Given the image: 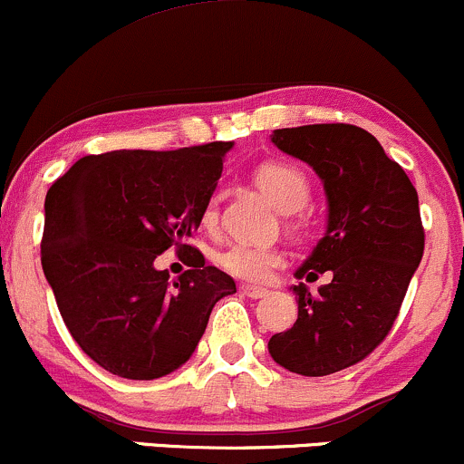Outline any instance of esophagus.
Wrapping results in <instances>:
<instances>
[{
  "mask_svg": "<svg viewBox=\"0 0 464 464\" xmlns=\"http://www.w3.org/2000/svg\"><path fill=\"white\" fill-rule=\"evenodd\" d=\"M241 292L246 294L247 298H263V296H267V290H263V287H254V285H243Z\"/></svg>",
  "mask_w": 464,
  "mask_h": 464,
  "instance_id": "obj_1",
  "label": "esophagus"
}]
</instances>
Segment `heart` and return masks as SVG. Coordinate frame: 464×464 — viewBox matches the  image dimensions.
<instances>
[{
  "label": "heart",
  "instance_id": "heart-1",
  "mask_svg": "<svg viewBox=\"0 0 464 464\" xmlns=\"http://www.w3.org/2000/svg\"><path fill=\"white\" fill-rule=\"evenodd\" d=\"M256 186L270 197V201L281 212H296L310 201L312 186L307 174L292 163H266L254 177ZM218 218L217 201L208 203L203 212V223L214 226ZM218 266L232 276L243 281H266L272 270L283 266L285 256L278 247L256 246V243H232L226 250L218 252Z\"/></svg>",
  "mask_w": 464,
  "mask_h": 464
}]
</instances>
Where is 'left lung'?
<instances>
[{
  "mask_svg": "<svg viewBox=\"0 0 464 464\" xmlns=\"http://www.w3.org/2000/svg\"><path fill=\"white\" fill-rule=\"evenodd\" d=\"M272 143L321 177L327 230L296 278L332 283L292 287L298 318L267 343L281 367L327 376L356 365L385 341L425 250L418 194L376 137L350 123L274 130Z\"/></svg>",
  "mask_w": 464,
  "mask_h": 464,
  "instance_id": "obj_1",
  "label": "left lung"
}]
</instances>
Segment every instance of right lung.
I'll list each match as a JSON object with an SVG mask.
<instances>
[{
    "mask_svg": "<svg viewBox=\"0 0 464 464\" xmlns=\"http://www.w3.org/2000/svg\"><path fill=\"white\" fill-rule=\"evenodd\" d=\"M232 141L88 154L46 194L42 267L71 336L114 376L152 381L197 350L234 278L193 252L177 282L153 258L192 251Z\"/></svg>",
    "mask_w": 464,
    "mask_h": 464,
    "instance_id": "obj_1",
    "label": "right lung"
}]
</instances>
